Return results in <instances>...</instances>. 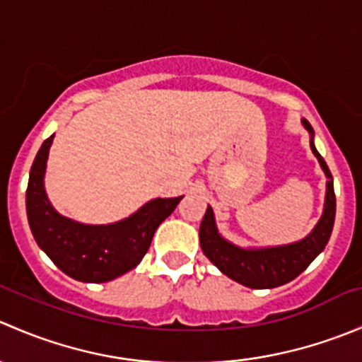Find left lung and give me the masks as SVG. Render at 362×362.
<instances>
[{
	"label": "left lung",
	"instance_id": "obj_1",
	"mask_svg": "<svg viewBox=\"0 0 362 362\" xmlns=\"http://www.w3.org/2000/svg\"><path fill=\"white\" fill-rule=\"evenodd\" d=\"M306 129L313 134L308 120H303ZM313 154L319 159L324 173L327 177V192L324 214L319 224L301 242L286 247H273L262 250H243L226 242L217 233L214 221V211L206 208L202 226H199V243L203 254L221 269L224 275L250 289H273L294 280L299 273L305 272L310 262L324 250L333 231L334 215H337V196L333 187V175L326 160L317 152L315 145L310 140Z\"/></svg>",
	"mask_w": 362,
	"mask_h": 362
}]
</instances>
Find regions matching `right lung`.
<instances>
[{"label":"right lung","mask_w":362,"mask_h":362,"mask_svg":"<svg viewBox=\"0 0 362 362\" xmlns=\"http://www.w3.org/2000/svg\"><path fill=\"white\" fill-rule=\"evenodd\" d=\"M47 138L29 171L25 211L38 247L54 264L80 282H108L133 269L144 259L160 222L177 208L182 196L154 199L126 221L110 226H86L61 217L43 189L49 148Z\"/></svg>","instance_id":"1"}]
</instances>
